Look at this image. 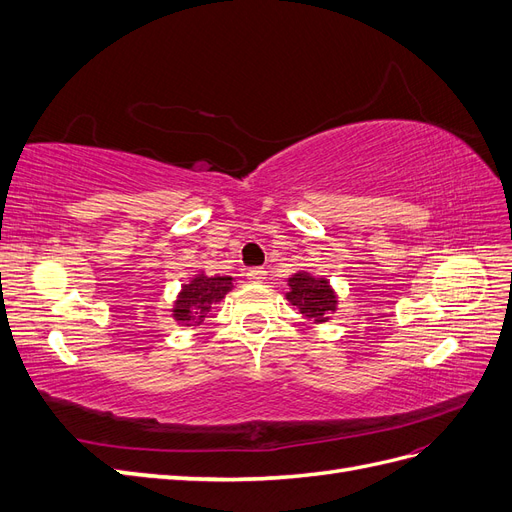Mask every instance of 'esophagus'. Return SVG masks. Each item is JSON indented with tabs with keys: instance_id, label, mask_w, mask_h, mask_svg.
Here are the masks:
<instances>
[{
	"instance_id": "34e87169",
	"label": "esophagus",
	"mask_w": 512,
	"mask_h": 512,
	"mask_svg": "<svg viewBox=\"0 0 512 512\" xmlns=\"http://www.w3.org/2000/svg\"><path fill=\"white\" fill-rule=\"evenodd\" d=\"M247 280L250 282H254V284H260V282H265L267 280V271L262 269V267H252V269H247Z\"/></svg>"
}]
</instances>
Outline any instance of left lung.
Returning <instances> with one entry per match:
<instances>
[{"label": "left lung", "instance_id": "8db88e82", "mask_svg": "<svg viewBox=\"0 0 512 512\" xmlns=\"http://www.w3.org/2000/svg\"><path fill=\"white\" fill-rule=\"evenodd\" d=\"M290 292L286 294L292 305L299 307V312L314 320V322H327L329 314L335 312L337 297L333 288L324 277H314L309 273H297L288 280Z\"/></svg>", "mask_w": 512, "mask_h": 512}]
</instances>
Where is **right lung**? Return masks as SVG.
<instances>
[{"mask_svg": "<svg viewBox=\"0 0 512 512\" xmlns=\"http://www.w3.org/2000/svg\"><path fill=\"white\" fill-rule=\"evenodd\" d=\"M232 290L230 275H215L209 277L198 273L190 284H185L179 292L177 303L173 307V316L183 327H198L207 318L213 303H218L226 297V292Z\"/></svg>", "mask_w": 512, "mask_h": 512, "instance_id": "right-lung-1", "label": "right lung"}]
</instances>
